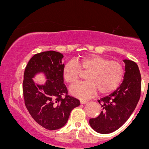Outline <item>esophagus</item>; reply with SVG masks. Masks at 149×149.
<instances>
[{"instance_id": "obj_1", "label": "esophagus", "mask_w": 149, "mask_h": 149, "mask_svg": "<svg viewBox=\"0 0 149 149\" xmlns=\"http://www.w3.org/2000/svg\"><path fill=\"white\" fill-rule=\"evenodd\" d=\"M81 104H85V103H87L88 102V100H81Z\"/></svg>"}]
</instances>
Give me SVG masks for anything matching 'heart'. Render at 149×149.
Segmentation results:
<instances>
[{
    "label": "heart",
    "instance_id": "b5f03b06",
    "mask_svg": "<svg viewBox=\"0 0 149 149\" xmlns=\"http://www.w3.org/2000/svg\"><path fill=\"white\" fill-rule=\"evenodd\" d=\"M86 82L70 88L71 93L81 98H89L96 94L109 93L115 90L123 79L124 69L120 62L109 60L102 56L91 55L77 62L70 61L62 70L64 81L69 86L78 83L82 74Z\"/></svg>",
    "mask_w": 149,
    "mask_h": 149
}]
</instances>
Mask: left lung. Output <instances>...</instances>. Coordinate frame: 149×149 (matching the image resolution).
Returning <instances> with one entry per match:
<instances>
[{
	"label": "left lung",
	"instance_id": "obj_1",
	"mask_svg": "<svg viewBox=\"0 0 149 149\" xmlns=\"http://www.w3.org/2000/svg\"><path fill=\"white\" fill-rule=\"evenodd\" d=\"M124 62L126 72L121 85L113 93L98 100L103 111L97 118L89 120L91 126L99 133H111L120 128L130 118L141 97L139 66L132 60Z\"/></svg>",
	"mask_w": 149,
	"mask_h": 149
}]
</instances>
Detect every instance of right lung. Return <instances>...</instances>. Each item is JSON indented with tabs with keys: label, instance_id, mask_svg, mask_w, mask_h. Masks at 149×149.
I'll return each mask as SVG.
<instances>
[{
	"label": "right lung",
	"instance_id": "right-lung-1",
	"mask_svg": "<svg viewBox=\"0 0 149 149\" xmlns=\"http://www.w3.org/2000/svg\"><path fill=\"white\" fill-rule=\"evenodd\" d=\"M63 57L55 51L36 54L28 62L23 75L25 107L38 124L49 130L64 126L70 111L80 105L79 100L68 95L64 83ZM40 72H44L48 79L44 86L36 85L32 80Z\"/></svg>",
	"mask_w": 149,
	"mask_h": 149
}]
</instances>
